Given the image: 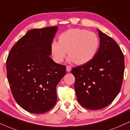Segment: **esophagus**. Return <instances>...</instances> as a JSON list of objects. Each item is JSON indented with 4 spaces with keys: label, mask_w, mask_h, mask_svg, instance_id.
<instances>
[{
    "label": "esophagus",
    "mask_w": 130,
    "mask_h": 130,
    "mask_svg": "<svg viewBox=\"0 0 130 130\" xmlns=\"http://www.w3.org/2000/svg\"><path fill=\"white\" fill-rule=\"evenodd\" d=\"M71 70V67L70 66H68V65H67V71H70Z\"/></svg>",
    "instance_id": "1"
}]
</instances>
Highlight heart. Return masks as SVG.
<instances>
[{
	"mask_svg": "<svg viewBox=\"0 0 130 130\" xmlns=\"http://www.w3.org/2000/svg\"><path fill=\"white\" fill-rule=\"evenodd\" d=\"M100 45V38L95 33L85 29H70L59 36L58 42H52L50 54L54 61L61 63L68 52L71 61L83 65L94 58Z\"/></svg>",
	"mask_w": 130,
	"mask_h": 130,
	"instance_id": "heart-1",
	"label": "heart"
}]
</instances>
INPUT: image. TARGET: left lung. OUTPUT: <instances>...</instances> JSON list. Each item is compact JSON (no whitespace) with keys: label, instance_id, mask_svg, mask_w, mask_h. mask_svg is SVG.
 Masks as SVG:
<instances>
[{"label":"left lung","instance_id":"left-lung-1","mask_svg":"<svg viewBox=\"0 0 130 130\" xmlns=\"http://www.w3.org/2000/svg\"><path fill=\"white\" fill-rule=\"evenodd\" d=\"M98 32L100 45L96 56L71 70L77 100L89 110L103 109L115 100L121 90L125 68L124 56L118 44L101 30Z\"/></svg>","mask_w":130,"mask_h":130}]
</instances>
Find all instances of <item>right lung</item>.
I'll use <instances>...</instances> for the list:
<instances>
[{
    "label": "right lung",
    "instance_id": "1",
    "mask_svg": "<svg viewBox=\"0 0 130 130\" xmlns=\"http://www.w3.org/2000/svg\"><path fill=\"white\" fill-rule=\"evenodd\" d=\"M57 30L52 26L29 30L8 55L6 73L11 92L17 104L29 112H47L56 103V86L66 74V67L49 56Z\"/></svg>",
    "mask_w": 130,
    "mask_h": 130
}]
</instances>
